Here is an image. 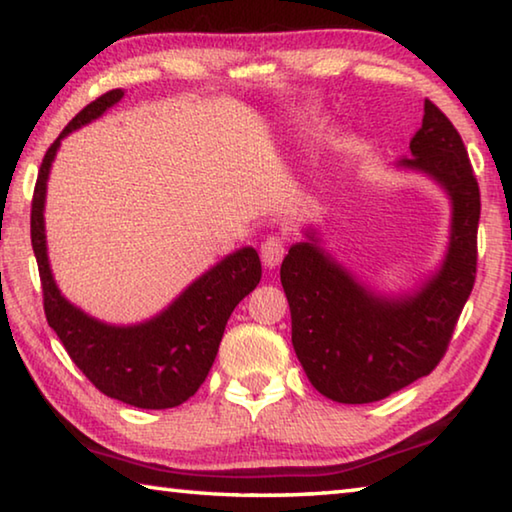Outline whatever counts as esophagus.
Here are the masks:
<instances>
[{
	"instance_id": "34e87169",
	"label": "esophagus",
	"mask_w": 512,
	"mask_h": 512,
	"mask_svg": "<svg viewBox=\"0 0 512 512\" xmlns=\"http://www.w3.org/2000/svg\"><path fill=\"white\" fill-rule=\"evenodd\" d=\"M287 246V241L280 235H271L262 241V246H259V255H262V262L266 268H275L280 266V262L284 259V248Z\"/></svg>"
}]
</instances>
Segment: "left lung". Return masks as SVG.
I'll list each match as a JSON object with an SVG mask.
<instances>
[{"mask_svg": "<svg viewBox=\"0 0 512 512\" xmlns=\"http://www.w3.org/2000/svg\"><path fill=\"white\" fill-rule=\"evenodd\" d=\"M400 169L418 171L452 203L447 253L438 271L406 293H379L320 246L318 232L289 248L280 280L291 307V343L311 386L341 404L384 400L438 366L476 277L481 196L465 144L424 99L420 131Z\"/></svg>", "mask_w": 512, "mask_h": 512, "instance_id": "obj_1", "label": "left lung"}]
</instances>
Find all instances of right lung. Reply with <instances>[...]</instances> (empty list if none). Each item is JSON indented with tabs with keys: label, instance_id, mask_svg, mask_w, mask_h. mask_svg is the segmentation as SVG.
<instances>
[{
	"label": "right lung",
	"instance_id": "1",
	"mask_svg": "<svg viewBox=\"0 0 512 512\" xmlns=\"http://www.w3.org/2000/svg\"><path fill=\"white\" fill-rule=\"evenodd\" d=\"M124 97L110 90L76 115L40 164L31 203V246L36 253L49 327L79 370L103 395L137 409H173L187 402L210 372L235 307L262 280L255 248H239L189 284L180 296L137 325H108L74 307L54 280L47 255L45 196L60 140L99 119Z\"/></svg>",
	"mask_w": 512,
	"mask_h": 512
}]
</instances>
